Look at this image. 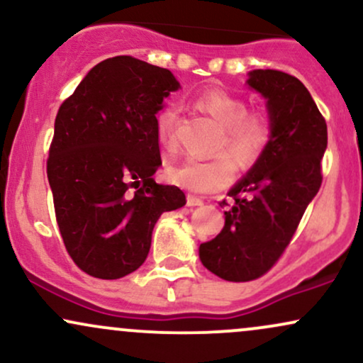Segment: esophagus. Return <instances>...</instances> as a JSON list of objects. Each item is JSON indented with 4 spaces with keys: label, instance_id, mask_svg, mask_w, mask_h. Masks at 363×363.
<instances>
[{
    "label": "esophagus",
    "instance_id": "1",
    "mask_svg": "<svg viewBox=\"0 0 363 363\" xmlns=\"http://www.w3.org/2000/svg\"><path fill=\"white\" fill-rule=\"evenodd\" d=\"M203 205V199L198 198L194 194H187V206H201Z\"/></svg>",
    "mask_w": 363,
    "mask_h": 363
}]
</instances>
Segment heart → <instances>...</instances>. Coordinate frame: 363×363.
<instances>
[{"label": "heart", "mask_w": 363, "mask_h": 363, "mask_svg": "<svg viewBox=\"0 0 363 363\" xmlns=\"http://www.w3.org/2000/svg\"><path fill=\"white\" fill-rule=\"evenodd\" d=\"M196 109L210 116L220 126L216 138V152H227L239 165H251L259 158L268 145L272 128L264 112L247 109L244 99L222 89H210L194 97ZM177 111L165 106L155 118V135L158 143L174 147ZM167 177L174 184L194 193H213L230 184L234 179V164L225 153L211 158L187 157L167 169Z\"/></svg>", "instance_id": "b5f03b06"}]
</instances>
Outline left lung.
<instances>
[{
	"label": "left lung",
	"mask_w": 363,
	"mask_h": 363,
	"mask_svg": "<svg viewBox=\"0 0 363 363\" xmlns=\"http://www.w3.org/2000/svg\"><path fill=\"white\" fill-rule=\"evenodd\" d=\"M247 85L268 101L272 138L228 193L234 205L225 211L222 232L199 245L205 268L227 281L256 280L277 264L318 194L328 147L326 121L301 80L254 69Z\"/></svg>",
	"instance_id": "obj_1"
}]
</instances>
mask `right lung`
<instances>
[{
	"mask_svg": "<svg viewBox=\"0 0 363 363\" xmlns=\"http://www.w3.org/2000/svg\"><path fill=\"white\" fill-rule=\"evenodd\" d=\"M179 82L169 69L116 56L99 62L61 104L48 179L62 242L74 264L118 280L147 259L164 211L186 205L177 186L157 184V112Z\"/></svg>",
	"mask_w": 363,
	"mask_h": 363,
	"instance_id": "obj_1",
	"label": "right lung"
}]
</instances>
